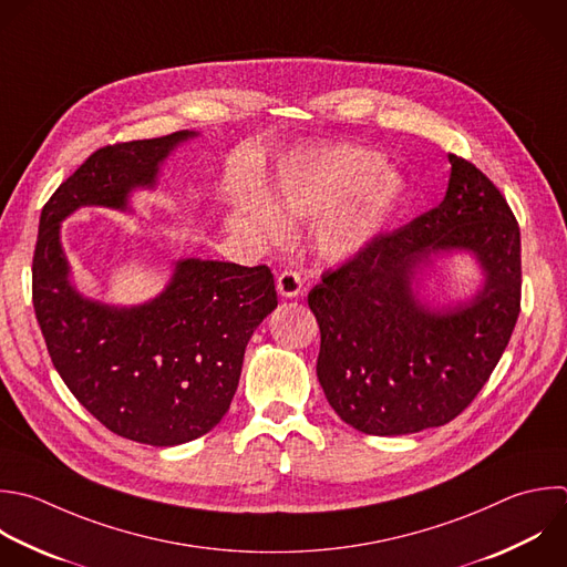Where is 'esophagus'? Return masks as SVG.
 Masks as SVG:
<instances>
[{
    "mask_svg": "<svg viewBox=\"0 0 567 567\" xmlns=\"http://www.w3.org/2000/svg\"><path fill=\"white\" fill-rule=\"evenodd\" d=\"M301 288H303V279H301V275H299L297 270H284V272L277 277V290H279V295L286 297V299L297 297V295L301 292Z\"/></svg>",
    "mask_w": 567,
    "mask_h": 567,
    "instance_id": "34e87169",
    "label": "esophagus"
}]
</instances>
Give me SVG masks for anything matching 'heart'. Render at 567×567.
<instances>
[{"mask_svg":"<svg viewBox=\"0 0 567 567\" xmlns=\"http://www.w3.org/2000/svg\"><path fill=\"white\" fill-rule=\"evenodd\" d=\"M405 197L403 177L381 166L368 148L341 144L290 157L277 179L268 208H252L250 224L268 239L284 235L288 217H317L319 252L343 261L365 250L385 233Z\"/></svg>","mask_w":567,"mask_h":567,"instance_id":"1","label":"heart"}]
</instances>
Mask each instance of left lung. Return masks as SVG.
<instances>
[{"label":"left lung","mask_w":567,"mask_h":567,"mask_svg":"<svg viewBox=\"0 0 567 567\" xmlns=\"http://www.w3.org/2000/svg\"><path fill=\"white\" fill-rule=\"evenodd\" d=\"M443 202L377 237L308 295L321 330L317 377L334 412L374 436L458 416L496 368L520 310V233L498 188L447 155ZM472 251L484 272L467 302L430 309L411 288L436 254Z\"/></svg>","instance_id":"left-lung-1"}]
</instances>
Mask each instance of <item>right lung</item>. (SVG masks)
<instances>
[{"label":"right lung","mask_w":567,"mask_h":567,"mask_svg":"<svg viewBox=\"0 0 567 567\" xmlns=\"http://www.w3.org/2000/svg\"><path fill=\"white\" fill-rule=\"evenodd\" d=\"M193 131L95 151L47 202L33 257V306L55 370L111 432L157 447L210 432L239 385L246 346L277 308L268 266L182 259L155 299L122 308L71 284L62 221L82 206L131 213L133 190Z\"/></svg>","instance_id":"1"}]
</instances>
